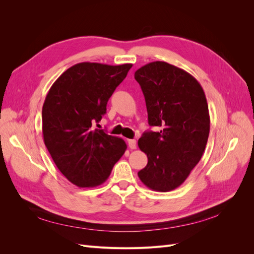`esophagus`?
<instances>
[{"instance_id":"obj_1","label":"esophagus","mask_w":254,"mask_h":254,"mask_svg":"<svg viewBox=\"0 0 254 254\" xmlns=\"http://www.w3.org/2000/svg\"><path fill=\"white\" fill-rule=\"evenodd\" d=\"M128 142V146L130 149H135L136 148V142L135 140H127Z\"/></svg>"}]
</instances>
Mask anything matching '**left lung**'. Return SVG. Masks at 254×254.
<instances>
[{"label":"left lung","mask_w":254,"mask_h":254,"mask_svg":"<svg viewBox=\"0 0 254 254\" xmlns=\"http://www.w3.org/2000/svg\"><path fill=\"white\" fill-rule=\"evenodd\" d=\"M148 113L160 131L144 132L137 145L148 163L137 176L146 187L170 191L186 181L200 161L210 133V115L200 83L190 73L164 61L134 73Z\"/></svg>","instance_id":"8db88e82"}]
</instances>
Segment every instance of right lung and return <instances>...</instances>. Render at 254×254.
Returning a JSON list of instances; mask_svg holds the SVG:
<instances>
[{"mask_svg": "<svg viewBox=\"0 0 254 254\" xmlns=\"http://www.w3.org/2000/svg\"><path fill=\"white\" fill-rule=\"evenodd\" d=\"M131 64H77L53 83L42 107L44 144L58 170L78 188L104 183L124 155L125 141L98 125Z\"/></svg>", "mask_w": 254, "mask_h": 254, "instance_id": "obj_1", "label": "right lung"}]
</instances>
